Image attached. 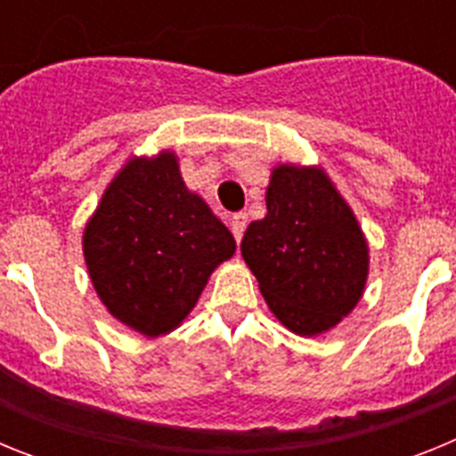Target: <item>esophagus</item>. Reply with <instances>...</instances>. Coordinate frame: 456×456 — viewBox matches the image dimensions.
Returning a JSON list of instances; mask_svg holds the SVG:
<instances>
[{
  "instance_id": "34e87169",
  "label": "esophagus",
  "mask_w": 456,
  "mask_h": 456,
  "mask_svg": "<svg viewBox=\"0 0 456 456\" xmlns=\"http://www.w3.org/2000/svg\"><path fill=\"white\" fill-rule=\"evenodd\" d=\"M247 219H248V216L244 215V212H237V215L231 216V231H232V237H235L237 244H240L241 235H244V228H247Z\"/></svg>"
}]
</instances>
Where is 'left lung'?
<instances>
[{"mask_svg":"<svg viewBox=\"0 0 456 456\" xmlns=\"http://www.w3.org/2000/svg\"><path fill=\"white\" fill-rule=\"evenodd\" d=\"M241 256L273 315L299 336H317L358 304L368 244L356 216L320 168L278 167L267 216L253 221Z\"/></svg>","mask_w":456,"mask_h":456,"instance_id":"obj_1","label":"left lung"}]
</instances>
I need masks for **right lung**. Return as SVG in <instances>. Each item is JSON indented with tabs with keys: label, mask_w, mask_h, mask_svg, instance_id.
I'll return each mask as SVG.
<instances>
[{
	"label": "right lung",
	"mask_w": 456,
	"mask_h": 456,
	"mask_svg": "<svg viewBox=\"0 0 456 456\" xmlns=\"http://www.w3.org/2000/svg\"><path fill=\"white\" fill-rule=\"evenodd\" d=\"M235 240L189 193L171 152L132 159L84 232V257L109 313L143 336L173 331Z\"/></svg>",
	"instance_id": "obj_1"
}]
</instances>
